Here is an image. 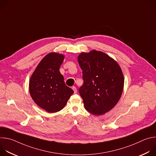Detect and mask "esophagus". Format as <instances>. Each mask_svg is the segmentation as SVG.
I'll return each mask as SVG.
<instances>
[{
    "label": "esophagus",
    "instance_id": "obj_1",
    "mask_svg": "<svg viewBox=\"0 0 156 156\" xmlns=\"http://www.w3.org/2000/svg\"><path fill=\"white\" fill-rule=\"evenodd\" d=\"M72 90H73L74 93H77V89H76V87H75V86L72 87Z\"/></svg>",
    "mask_w": 156,
    "mask_h": 156
}]
</instances>
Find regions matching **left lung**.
<instances>
[{
	"label": "left lung",
	"mask_w": 156,
	"mask_h": 156,
	"mask_svg": "<svg viewBox=\"0 0 156 156\" xmlns=\"http://www.w3.org/2000/svg\"><path fill=\"white\" fill-rule=\"evenodd\" d=\"M78 60L84 81L79 93L86 110L96 115L108 112L123 92L124 77L120 66L108 55L97 51L81 53Z\"/></svg>",
	"instance_id": "obj_1"
}]
</instances>
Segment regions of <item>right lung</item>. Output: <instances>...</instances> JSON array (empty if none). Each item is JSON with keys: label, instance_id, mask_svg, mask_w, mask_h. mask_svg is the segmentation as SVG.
I'll list each match as a JSON object with an SVG mask.
<instances>
[{"label": "right lung", "instance_id": "right-lung-1", "mask_svg": "<svg viewBox=\"0 0 156 156\" xmlns=\"http://www.w3.org/2000/svg\"><path fill=\"white\" fill-rule=\"evenodd\" d=\"M63 59L62 54H48L40 62L30 81L29 90L32 99L49 113L62 110L73 93L72 89L66 86L59 72Z\"/></svg>", "mask_w": 156, "mask_h": 156}]
</instances>
